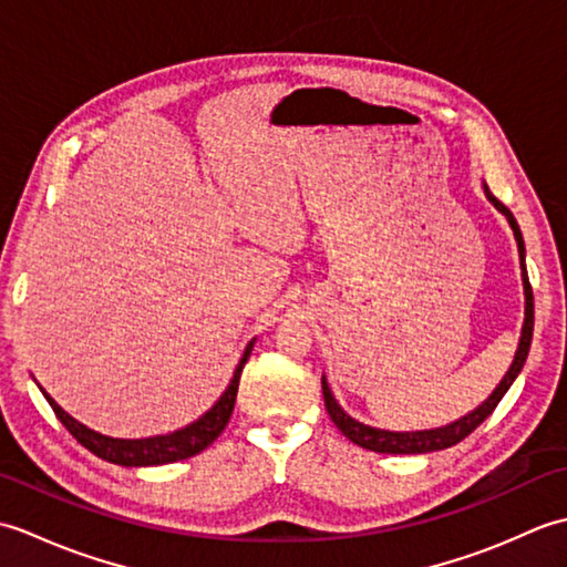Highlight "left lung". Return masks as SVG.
Returning <instances> with one entry per match:
<instances>
[{"label": "left lung", "instance_id": "left-lung-1", "mask_svg": "<svg viewBox=\"0 0 567 567\" xmlns=\"http://www.w3.org/2000/svg\"><path fill=\"white\" fill-rule=\"evenodd\" d=\"M485 189V197L495 204V209L502 212L507 216V221L514 231L516 238V248H519V265H522V282H524V327H522V336H519V346H516V353L509 370L504 372V378L499 380V384L487 400L475 406L473 412H467L465 416L451 421V424L439 426V429H424V431H388V429H375V426H368L363 421L353 419L351 414L343 412V406L336 402V396L329 388L327 375H321V390H323V404H327V412L331 416V421L339 431L343 433L346 439H351L353 443H358L360 449H368V451H375V453H394V455H406V453H431V451H443V449H451V445L461 443L465 436H470L483 421L495 412V406L499 404V400L507 390L512 388V382L519 378V372L526 363V355H528V348H532V336H534V292H532V285H528V275H526V248H524V236H522V228L516 224L514 214L504 207V204L492 195L489 187L483 183Z\"/></svg>", "mask_w": 567, "mask_h": 567}]
</instances>
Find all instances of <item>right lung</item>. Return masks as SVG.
<instances>
[{"instance_id":"right-lung-1","label":"right lung","mask_w":567,"mask_h":567,"mask_svg":"<svg viewBox=\"0 0 567 567\" xmlns=\"http://www.w3.org/2000/svg\"><path fill=\"white\" fill-rule=\"evenodd\" d=\"M252 343H256V339L248 341L246 351H244V355H240L238 365L234 370V378H231V382H228V388L221 392L219 400H216L199 419L192 421V424L177 429V431H171V433H161V436H148V439L104 436V433L80 424L78 419H72L65 409L60 406L53 396L41 388V384L39 388L48 400V404L53 406L55 416L63 421V426L84 445V449L92 451L97 457H102V461L114 463V465H124V467H148V465L177 463V461H185V457L202 453L207 445H212L216 439H219V433L226 429L228 419H231V412H234V404H236L240 370H244L246 360L252 351Z\"/></svg>"}]
</instances>
